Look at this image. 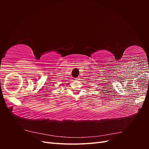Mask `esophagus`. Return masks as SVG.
<instances>
[{"label":"esophagus","mask_w":149,"mask_h":149,"mask_svg":"<svg viewBox=\"0 0 149 149\" xmlns=\"http://www.w3.org/2000/svg\"><path fill=\"white\" fill-rule=\"evenodd\" d=\"M74 79H75V80H76V81H78V80L79 79V78H74Z\"/></svg>","instance_id":"34e87169"}]
</instances>
